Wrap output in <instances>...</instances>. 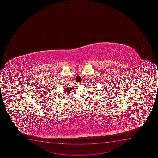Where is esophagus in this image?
<instances>
[{"instance_id":"obj_1","label":"esophagus","mask_w":158,"mask_h":158,"mask_svg":"<svg viewBox=\"0 0 158 158\" xmlns=\"http://www.w3.org/2000/svg\"><path fill=\"white\" fill-rule=\"evenodd\" d=\"M83 85V82H80L78 84V86H80V85Z\"/></svg>"}]
</instances>
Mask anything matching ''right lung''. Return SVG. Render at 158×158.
I'll list each match as a JSON object with an SVG mask.
<instances>
[{"instance_id":"add662e5","label":"right lung","mask_w":158,"mask_h":158,"mask_svg":"<svg viewBox=\"0 0 158 158\" xmlns=\"http://www.w3.org/2000/svg\"><path fill=\"white\" fill-rule=\"evenodd\" d=\"M64 93H70V91H72V89H73V88H66L65 89H64Z\"/></svg>"}]
</instances>
